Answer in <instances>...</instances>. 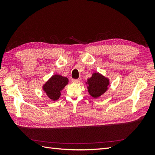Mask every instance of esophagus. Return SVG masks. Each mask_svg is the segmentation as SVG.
Returning a JSON list of instances; mask_svg holds the SVG:
<instances>
[{"label": "esophagus", "instance_id": "obj_1", "mask_svg": "<svg viewBox=\"0 0 155 155\" xmlns=\"http://www.w3.org/2000/svg\"><path fill=\"white\" fill-rule=\"evenodd\" d=\"M72 81L74 83H79V82H80V80H79V79H73Z\"/></svg>", "mask_w": 155, "mask_h": 155}]
</instances>
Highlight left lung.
Returning <instances> with one entry per match:
<instances>
[{
    "mask_svg": "<svg viewBox=\"0 0 155 155\" xmlns=\"http://www.w3.org/2000/svg\"><path fill=\"white\" fill-rule=\"evenodd\" d=\"M88 94L94 98H97L105 94L110 84L109 78L99 72H94L92 76L85 81Z\"/></svg>",
    "mask_w": 155,
    "mask_h": 155,
    "instance_id": "1",
    "label": "left lung"
}]
</instances>
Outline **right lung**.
<instances>
[{
	"label": "right lung",
	"instance_id": "obj_1",
	"mask_svg": "<svg viewBox=\"0 0 155 155\" xmlns=\"http://www.w3.org/2000/svg\"><path fill=\"white\" fill-rule=\"evenodd\" d=\"M68 83V79L59 74H54L43 85V90L50 100L59 99L61 91Z\"/></svg>",
	"mask_w": 155,
	"mask_h": 155
}]
</instances>
